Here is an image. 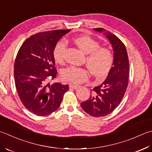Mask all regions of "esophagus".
Returning a JSON list of instances; mask_svg holds the SVG:
<instances>
[{"mask_svg":"<svg viewBox=\"0 0 152 152\" xmlns=\"http://www.w3.org/2000/svg\"><path fill=\"white\" fill-rule=\"evenodd\" d=\"M69 87L73 88V89H77L78 88L80 87V86L78 85H73V84H70L69 85Z\"/></svg>","mask_w":152,"mask_h":152,"instance_id":"34e87169","label":"esophagus"}]
</instances>
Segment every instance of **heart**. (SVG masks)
<instances>
[{"mask_svg": "<svg viewBox=\"0 0 152 152\" xmlns=\"http://www.w3.org/2000/svg\"><path fill=\"white\" fill-rule=\"evenodd\" d=\"M74 42L84 53L87 54L86 64L91 73L98 78L107 75L113 62V54L109 49L100 47L99 42L88 36L77 37L74 39ZM66 49V43L63 40L57 43L54 50L56 61L62 62ZM61 75L65 81L73 84H79L88 78V72L85 68L74 66L65 69Z\"/></svg>", "mask_w": 152, "mask_h": 152, "instance_id": "obj_1", "label": "heart"}]
</instances>
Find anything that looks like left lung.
Segmentation results:
<instances>
[{"label":"left lung","instance_id":"8db88e82","mask_svg":"<svg viewBox=\"0 0 152 152\" xmlns=\"http://www.w3.org/2000/svg\"><path fill=\"white\" fill-rule=\"evenodd\" d=\"M94 30L103 33L113 50V67L106 80L95 86L88 100L80 104L86 113L99 117L112 112L121 102L128 86L129 62L125 46L118 37L103 28Z\"/></svg>","mask_w":152,"mask_h":152}]
</instances>
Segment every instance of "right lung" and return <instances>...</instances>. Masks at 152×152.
I'll use <instances>...</instances> for the list:
<instances>
[{"label": "right lung", "instance_id": "obj_1", "mask_svg": "<svg viewBox=\"0 0 152 152\" xmlns=\"http://www.w3.org/2000/svg\"><path fill=\"white\" fill-rule=\"evenodd\" d=\"M70 29L38 33L26 39L14 63L15 85L20 100L30 112L45 116L60 107L68 85L48 80L56 77L54 50L61 37Z\"/></svg>", "mask_w": 152, "mask_h": 152}]
</instances>
